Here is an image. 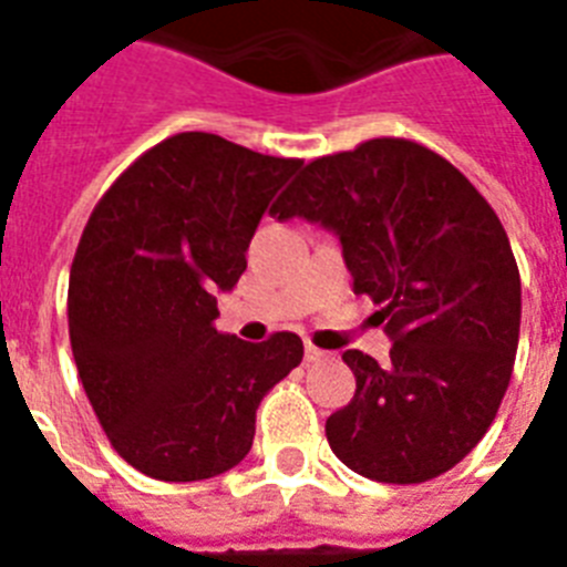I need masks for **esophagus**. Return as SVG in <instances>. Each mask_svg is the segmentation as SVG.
I'll list each match as a JSON object with an SVG mask.
<instances>
[{
	"instance_id": "obj_1",
	"label": "esophagus",
	"mask_w": 567,
	"mask_h": 567,
	"mask_svg": "<svg viewBox=\"0 0 567 567\" xmlns=\"http://www.w3.org/2000/svg\"><path fill=\"white\" fill-rule=\"evenodd\" d=\"M327 355H329L327 350H320V347H315V344H306V362H309V364L323 362Z\"/></svg>"
}]
</instances>
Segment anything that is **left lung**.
Wrapping results in <instances>:
<instances>
[{
	"label": "left lung",
	"mask_w": 567,
	"mask_h": 567,
	"mask_svg": "<svg viewBox=\"0 0 567 567\" xmlns=\"http://www.w3.org/2000/svg\"><path fill=\"white\" fill-rule=\"evenodd\" d=\"M336 231L353 291L382 311L391 362L347 350L353 400L329 447L377 483H426L480 444L509 388L520 274L501 217L462 173L405 137L315 158L270 208Z\"/></svg>",
	"instance_id": "1"
}]
</instances>
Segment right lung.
Returning <instances> with one entry per match:
<instances>
[{"label":"right lung","mask_w":567,"mask_h":567,"mask_svg":"<svg viewBox=\"0 0 567 567\" xmlns=\"http://www.w3.org/2000/svg\"><path fill=\"white\" fill-rule=\"evenodd\" d=\"M300 164L182 132L93 208L70 270V344L111 447L141 474L196 483L238 465L258 403L302 362L293 332L249 344L214 327V293L238 285L261 214Z\"/></svg>","instance_id":"1"}]
</instances>
